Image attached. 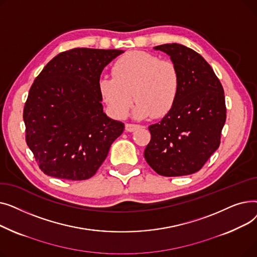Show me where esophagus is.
I'll use <instances>...</instances> for the list:
<instances>
[{
	"label": "esophagus",
	"instance_id": "obj_1",
	"mask_svg": "<svg viewBox=\"0 0 257 257\" xmlns=\"http://www.w3.org/2000/svg\"><path fill=\"white\" fill-rule=\"evenodd\" d=\"M140 127H141V125H138V124H130V123H127V124L125 125L126 131H129V132H132V131H134V130H137V129H139Z\"/></svg>",
	"mask_w": 257,
	"mask_h": 257
}]
</instances>
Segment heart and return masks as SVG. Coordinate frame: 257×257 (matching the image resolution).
<instances>
[{
  "label": "heart",
  "mask_w": 257,
  "mask_h": 257,
  "mask_svg": "<svg viewBox=\"0 0 257 257\" xmlns=\"http://www.w3.org/2000/svg\"><path fill=\"white\" fill-rule=\"evenodd\" d=\"M112 76L99 82L101 96L112 115H127L133 97L137 104L133 114L145 118L153 114H168L177 100L180 89V73L171 60L145 52H130L118 58L111 69Z\"/></svg>",
  "instance_id": "1"
}]
</instances>
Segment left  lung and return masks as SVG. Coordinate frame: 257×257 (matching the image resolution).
Wrapping results in <instances>:
<instances>
[{
  "label": "left lung",
  "mask_w": 257,
  "mask_h": 257,
  "mask_svg": "<svg viewBox=\"0 0 257 257\" xmlns=\"http://www.w3.org/2000/svg\"><path fill=\"white\" fill-rule=\"evenodd\" d=\"M167 53L180 73V89L171 111L149 126L145 159L166 177L198 172L218 149L226 120L224 89L211 66L179 44L154 47Z\"/></svg>",
  "instance_id": "8db88e82"
}]
</instances>
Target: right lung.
<instances>
[{
    "mask_svg": "<svg viewBox=\"0 0 257 257\" xmlns=\"http://www.w3.org/2000/svg\"><path fill=\"white\" fill-rule=\"evenodd\" d=\"M121 50L76 48L54 57L35 78L24 107L26 142L48 176L92 177L124 123L103 111L104 67Z\"/></svg>",
    "mask_w": 257,
    "mask_h": 257,
    "instance_id": "right-lung-1",
    "label": "right lung"
}]
</instances>
